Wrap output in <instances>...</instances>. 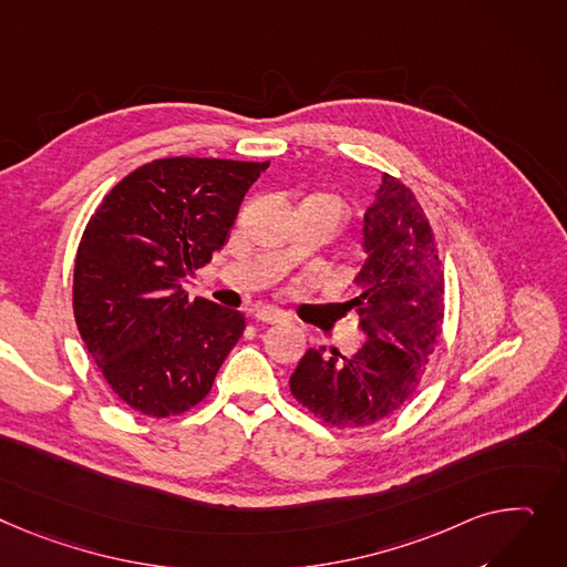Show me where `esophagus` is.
<instances>
[{
	"mask_svg": "<svg viewBox=\"0 0 567 567\" xmlns=\"http://www.w3.org/2000/svg\"><path fill=\"white\" fill-rule=\"evenodd\" d=\"M252 317H255L257 321H261V323H280V321L287 319L280 310L267 308V306H257L255 312H252Z\"/></svg>",
	"mask_w": 567,
	"mask_h": 567,
	"instance_id": "esophagus-1",
	"label": "esophagus"
}]
</instances>
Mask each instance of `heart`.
Instances as JSON below:
<instances>
[{
  "instance_id": "obj_1",
  "label": "heart",
  "mask_w": 567,
  "mask_h": 567,
  "mask_svg": "<svg viewBox=\"0 0 567 567\" xmlns=\"http://www.w3.org/2000/svg\"><path fill=\"white\" fill-rule=\"evenodd\" d=\"M334 203H337V200H334ZM337 205H339V203H337Z\"/></svg>"
}]
</instances>
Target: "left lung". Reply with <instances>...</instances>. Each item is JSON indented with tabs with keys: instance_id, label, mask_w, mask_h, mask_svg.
Here are the masks:
<instances>
[{
	"instance_id": "1",
	"label": "left lung",
	"mask_w": 567,
	"mask_h": 567,
	"mask_svg": "<svg viewBox=\"0 0 567 567\" xmlns=\"http://www.w3.org/2000/svg\"><path fill=\"white\" fill-rule=\"evenodd\" d=\"M367 259L349 306L367 342L353 355L310 349L289 390L334 429H360L396 412L417 390L444 323V271L429 218L410 188L392 175L364 212Z\"/></svg>"
}]
</instances>
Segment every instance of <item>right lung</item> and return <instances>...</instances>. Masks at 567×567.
<instances>
[{"label": "right lung", "mask_w": 567, "mask_h": 567, "mask_svg": "<svg viewBox=\"0 0 567 567\" xmlns=\"http://www.w3.org/2000/svg\"><path fill=\"white\" fill-rule=\"evenodd\" d=\"M269 162L171 157L104 196L74 259L72 310L109 388L147 417L200 403L246 328L182 282L223 248Z\"/></svg>", "instance_id": "add662e5"}]
</instances>
